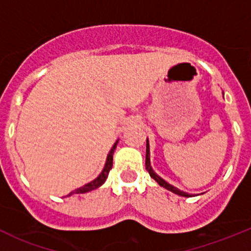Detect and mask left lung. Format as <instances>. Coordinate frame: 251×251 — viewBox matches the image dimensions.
I'll use <instances>...</instances> for the list:
<instances>
[{
  "instance_id": "obj_1",
  "label": "left lung",
  "mask_w": 251,
  "mask_h": 251,
  "mask_svg": "<svg viewBox=\"0 0 251 251\" xmlns=\"http://www.w3.org/2000/svg\"><path fill=\"white\" fill-rule=\"evenodd\" d=\"M146 169H147V171H148V173H149V175H151V178H154V179H155V181L158 182V183L160 184L161 187H164V188L169 189V191H171V192H173V193H175V194H178V196H182V197H189V194H188V193H184V192H182V191H179V189H177L176 187L171 186V184H169L168 182H165V181H164V179L161 178V177H159L158 175H156L155 173H154V171H153V169H151V159H149V144H148V140H147V151H146Z\"/></svg>"
}]
</instances>
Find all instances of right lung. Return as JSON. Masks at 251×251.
<instances>
[{
    "mask_svg": "<svg viewBox=\"0 0 251 251\" xmlns=\"http://www.w3.org/2000/svg\"><path fill=\"white\" fill-rule=\"evenodd\" d=\"M118 142L119 141H116L115 143H114L113 148L110 149L109 154H108V156H107V163H105L104 169H103V171H102V173H100V176H98L97 178L95 179V181L90 182V183L85 184V186H83V187H80V188H77V189H75V191H73L72 193L69 194V196H72V194H75V193H76V194L87 193V192L93 191V189L98 188V187L102 186V184L104 183L105 179H107V177H108V175H109V171L111 170V168H113V154H114V151H115L116 144H118Z\"/></svg>",
    "mask_w": 251,
    "mask_h": 251,
    "instance_id": "add662e5",
    "label": "right lung"
}]
</instances>
